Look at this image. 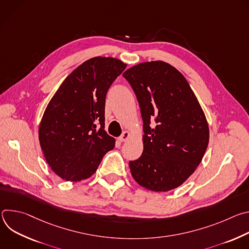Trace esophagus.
I'll return each instance as SVG.
<instances>
[{"label": "esophagus", "instance_id": "obj_1", "mask_svg": "<svg viewBox=\"0 0 249 249\" xmlns=\"http://www.w3.org/2000/svg\"><path fill=\"white\" fill-rule=\"evenodd\" d=\"M130 137H131V133H130L129 131H125V132H123V134L118 138V140H119L120 142H125V141H127Z\"/></svg>", "mask_w": 249, "mask_h": 249}]
</instances>
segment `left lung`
Segmentation results:
<instances>
[{
    "label": "left lung",
    "mask_w": 249,
    "mask_h": 249,
    "mask_svg": "<svg viewBox=\"0 0 249 249\" xmlns=\"http://www.w3.org/2000/svg\"><path fill=\"white\" fill-rule=\"evenodd\" d=\"M143 118L142 156L129 161L138 184L155 192L180 186L196 170L209 144V126L184 76L163 61L140 63L123 73ZM155 119L157 125L150 126Z\"/></svg>",
    "instance_id": "1"
}]
</instances>
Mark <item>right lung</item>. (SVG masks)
Instances as JSON below:
<instances>
[{
    "instance_id": "obj_1",
    "label": "right lung",
    "mask_w": 249,
    "mask_h": 249,
    "mask_svg": "<svg viewBox=\"0 0 249 249\" xmlns=\"http://www.w3.org/2000/svg\"><path fill=\"white\" fill-rule=\"evenodd\" d=\"M126 66L116 58L93 57L75 69L49 101L39 125V143L62 179L89 178L114 148L115 139L104 130L105 97Z\"/></svg>"
}]
</instances>
